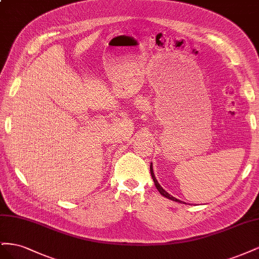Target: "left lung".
<instances>
[{
	"instance_id": "obj_1",
	"label": "left lung",
	"mask_w": 259,
	"mask_h": 259,
	"mask_svg": "<svg viewBox=\"0 0 259 259\" xmlns=\"http://www.w3.org/2000/svg\"><path fill=\"white\" fill-rule=\"evenodd\" d=\"M150 171H151V176H152V179H153V182H154V185H155V187H156V189H158V191L163 195V197H165V198H167V199H169V200H173V201H175V202L182 203V201L176 199V198H174L173 195H170L169 193H167V192H166L165 190H164L163 188L160 186V184L158 183V180H156V178H155V176H154L153 168H152V163H151V165H150Z\"/></svg>"
}]
</instances>
